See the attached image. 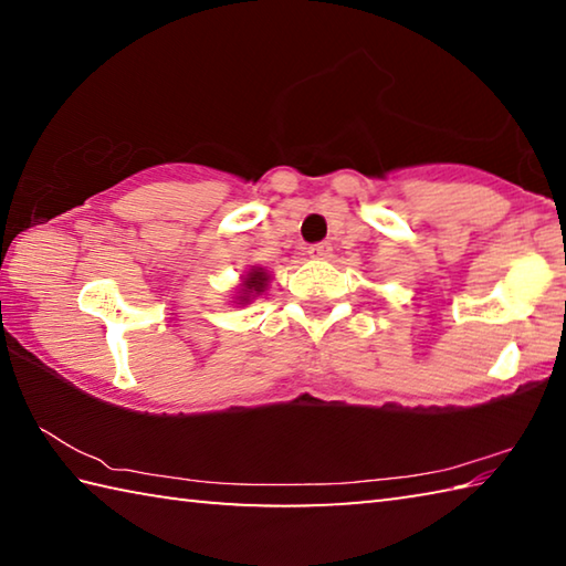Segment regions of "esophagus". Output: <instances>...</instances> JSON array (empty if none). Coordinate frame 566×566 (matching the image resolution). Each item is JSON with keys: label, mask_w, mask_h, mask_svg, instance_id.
I'll use <instances>...</instances> for the list:
<instances>
[{"label": "esophagus", "mask_w": 566, "mask_h": 566, "mask_svg": "<svg viewBox=\"0 0 566 566\" xmlns=\"http://www.w3.org/2000/svg\"><path fill=\"white\" fill-rule=\"evenodd\" d=\"M310 256H312V260H329V256H332V247H329L327 242L312 244V247H310Z\"/></svg>", "instance_id": "1"}]
</instances>
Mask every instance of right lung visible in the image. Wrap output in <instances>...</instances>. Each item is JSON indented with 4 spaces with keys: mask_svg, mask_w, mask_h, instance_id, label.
Listing matches in <instances>:
<instances>
[{
    "mask_svg": "<svg viewBox=\"0 0 566 566\" xmlns=\"http://www.w3.org/2000/svg\"><path fill=\"white\" fill-rule=\"evenodd\" d=\"M266 282H270L266 270H262V266H252V270L244 274L242 284H239V304H247L249 300H254L256 294H262L266 290Z\"/></svg>",
    "mask_w": 566,
    "mask_h": 566,
    "instance_id": "add662e5",
    "label": "right lung"
}]
</instances>
